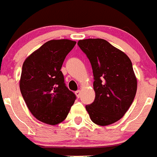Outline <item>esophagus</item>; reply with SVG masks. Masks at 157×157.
<instances>
[{"instance_id":"1","label":"esophagus","mask_w":157,"mask_h":157,"mask_svg":"<svg viewBox=\"0 0 157 157\" xmlns=\"http://www.w3.org/2000/svg\"><path fill=\"white\" fill-rule=\"evenodd\" d=\"M75 94H76V95H77V98H80V90H78V91H77V92H75Z\"/></svg>"}]
</instances>
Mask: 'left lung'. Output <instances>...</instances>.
Wrapping results in <instances>:
<instances>
[{"label":"left lung","mask_w":157,"mask_h":157,"mask_svg":"<svg viewBox=\"0 0 157 157\" xmlns=\"http://www.w3.org/2000/svg\"><path fill=\"white\" fill-rule=\"evenodd\" d=\"M77 44L89 59L93 71L95 98L93 103L86 105V111L96 125L114 123L126 114L137 92L131 61L104 39H83Z\"/></svg>","instance_id":"8db88e82"}]
</instances>
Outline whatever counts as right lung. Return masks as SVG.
Masks as SVG:
<instances>
[{
  "mask_svg": "<svg viewBox=\"0 0 157 157\" xmlns=\"http://www.w3.org/2000/svg\"><path fill=\"white\" fill-rule=\"evenodd\" d=\"M76 43L69 39L50 40L23 64L20 92L29 111L40 122L61 123L74 103L76 95L65 86L61 68Z\"/></svg>",
  "mask_w": 157,
  "mask_h": 157,
  "instance_id": "1",
  "label": "right lung"
}]
</instances>
